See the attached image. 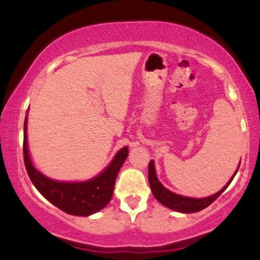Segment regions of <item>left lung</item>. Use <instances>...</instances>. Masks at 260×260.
<instances>
[{
	"instance_id": "left-lung-1",
	"label": "left lung",
	"mask_w": 260,
	"mask_h": 260,
	"mask_svg": "<svg viewBox=\"0 0 260 260\" xmlns=\"http://www.w3.org/2000/svg\"><path fill=\"white\" fill-rule=\"evenodd\" d=\"M240 165H241V161L240 164H238L237 170L235 171V174L232 175V177L230 178L228 183H226L225 186L219 190V192H216L215 194L205 197V198H192V197H184L168 189V188L164 186V184L159 181V178H157L154 160H151L150 162H149V170H148L149 184H150L151 192H153V194L155 198H156V201L161 203L162 205H165L166 208L182 214L197 213V211H201L203 209L209 207V205L215 201V199L219 198V196L221 194L223 190L229 187V184L231 183V181L234 180L236 174H237L238 169H240Z\"/></svg>"
}]
</instances>
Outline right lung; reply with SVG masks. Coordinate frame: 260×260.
Listing matches in <instances>:
<instances>
[{"label":"right lung","instance_id":"1","mask_svg":"<svg viewBox=\"0 0 260 260\" xmlns=\"http://www.w3.org/2000/svg\"><path fill=\"white\" fill-rule=\"evenodd\" d=\"M28 111L24 121V162L26 172L35 188L51 204L64 213L76 216H90L111 201L118 171L128 156V147L116 153L111 162L99 175L85 181H56L35 168L28 147Z\"/></svg>","mask_w":260,"mask_h":260}]
</instances>
